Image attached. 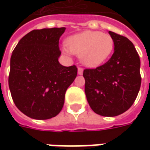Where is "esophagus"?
I'll return each instance as SVG.
<instances>
[{
    "mask_svg": "<svg viewBox=\"0 0 150 150\" xmlns=\"http://www.w3.org/2000/svg\"><path fill=\"white\" fill-rule=\"evenodd\" d=\"M83 69L82 67H78V75H83Z\"/></svg>",
    "mask_w": 150,
    "mask_h": 150,
    "instance_id": "1",
    "label": "esophagus"
}]
</instances>
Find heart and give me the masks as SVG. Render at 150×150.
<instances>
[{"mask_svg":"<svg viewBox=\"0 0 150 150\" xmlns=\"http://www.w3.org/2000/svg\"><path fill=\"white\" fill-rule=\"evenodd\" d=\"M113 47L114 42L109 34L85 31L68 38L67 47L63 50L79 56L82 63L86 67H96L109 58Z\"/></svg>","mask_w":150,"mask_h":150,"instance_id":"b5f03b06","label":"heart"}]
</instances>
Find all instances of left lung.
<instances>
[{"label":"left lung","instance_id":"obj_1","mask_svg":"<svg viewBox=\"0 0 150 150\" xmlns=\"http://www.w3.org/2000/svg\"><path fill=\"white\" fill-rule=\"evenodd\" d=\"M114 52L103 65L85 69V93L97 114L114 117L126 112L134 103L141 85L140 59L134 44L125 37L108 32Z\"/></svg>","mask_w":150,"mask_h":150}]
</instances>
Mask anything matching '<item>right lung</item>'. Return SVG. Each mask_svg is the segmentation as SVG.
Listing matches in <instances>:
<instances>
[{
	"label": "right lung",
	"mask_w": 150,
	"mask_h": 150,
	"mask_svg": "<svg viewBox=\"0 0 150 150\" xmlns=\"http://www.w3.org/2000/svg\"><path fill=\"white\" fill-rule=\"evenodd\" d=\"M65 27L33 30L19 41L11 57L9 88L16 106L29 118L49 119L62 110L76 66L64 67L59 39Z\"/></svg>",
	"instance_id": "add662e5"
}]
</instances>
